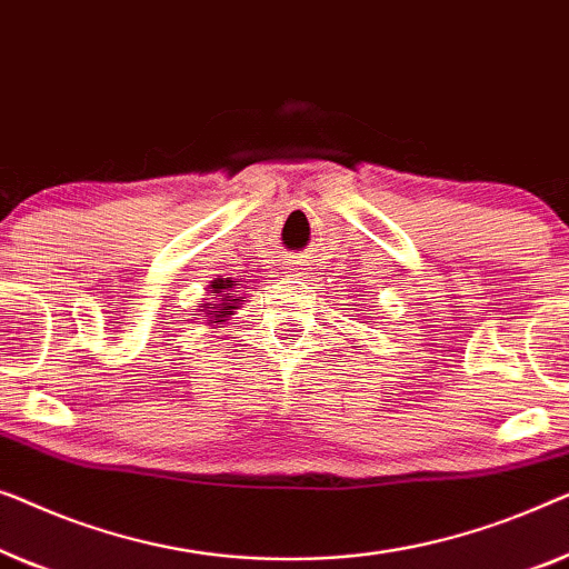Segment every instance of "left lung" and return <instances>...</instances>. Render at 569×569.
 <instances>
[{"instance_id":"left-lung-1","label":"left lung","mask_w":569,"mask_h":569,"mask_svg":"<svg viewBox=\"0 0 569 569\" xmlns=\"http://www.w3.org/2000/svg\"><path fill=\"white\" fill-rule=\"evenodd\" d=\"M356 307H361V311H366V307H363V303H356Z\"/></svg>"}]
</instances>
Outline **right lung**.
I'll return each mask as SVG.
<instances>
[{
	"label": "right lung",
	"instance_id": "obj_1",
	"mask_svg": "<svg viewBox=\"0 0 569 569\" xmlns=\"http://www.w3.org/2000/svg\"><path fill=\"white\" fill-rule=\"evenodd\" d=\"M239 283L237 281H231V278H227V281H223V278H216V281L211 283V296H213V303H203V311L208 315V325L213 322H227V317L231 315V311L237 309V303L242 301V296H239L234 288H237Z\"/></svg>",
	"mask_w": 569,
	"mask_h": 569
}]
</instances>
